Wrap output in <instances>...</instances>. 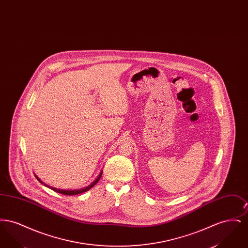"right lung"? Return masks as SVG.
I'll list each match as a JSON object with an SVG mask.
<instances>
[{"instance_id": "add662e5", "label": "right lung", "mask_w": 248, "mask_h": 248, "mask_svg": "<svg viewBox=\"0 0 248 248\" xmlns=\"http://www.w3.org/2000/svg\"><path fill=\"white\" fill-rule=\"evenodd\" d=\"M102 176V171L100 172V174L98 175V177H96L95 179H94V181L90 184V185H88L87 187H84L83 189H57V188H53V187H51V186H48L46 184H45L39 177L35 176L36 178L42 183V184H44L46 187H48V188H50L51 189H53L54 191H56V192H59V193H61V194H64V195H76V194H80V193H83L84 191H87V190H89V189H91V188H93L94 185L98 182V180L100 179V177Z\"/></svg>"}]
</instances>
